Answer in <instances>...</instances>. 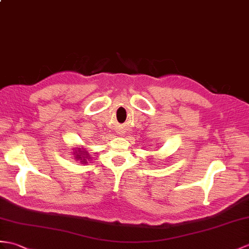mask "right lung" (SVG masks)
Here are the masks:
<instances>
[{"instance_id": "1", "label": "right lung", "mask_w": 249, "mask_h": 249, "mask_svg": "<svg viewBox=\"0 0 249 249\" xmlns=\"http://www.w3.org/2000/svg\"><path fill=\"white\" fill-rule=\"evenodd\" d=\"M79 158H82V157H79Z\"/></svg>"}]
</instances>
